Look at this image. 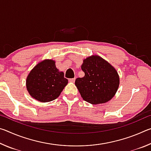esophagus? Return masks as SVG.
<instances>
[{"instance_id":"esophagus-1","label":"esophagus","mask_w":151,"mask_h":151,"mask_svg":"<svg viewBox=\"0 0 151 151\" xmlns=\"http://www.w3.org/2000/svg\"><path fill=\"white\" fill-rule=\"evenodd\" d=\"M68 81H69V82H70V83H74V82H75V78H70Z\"/></svg>"}]
</instances>
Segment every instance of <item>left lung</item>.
Listing matches in <instances>:
<instances>
[{
	"label": "left lung",
	"instance_id": "obj_1",
	"mask_svg": "<svg viewBox=\"0 0 151 151\" xmlns=\"http://www.w3.org/2000/svg\"><path fill=\"white\" fill-rule=\"evenodd\" d=\"M81 69L85 76L77 78L75 85L83 100L92 104L105 103L118 90L120 78L116 70L98 55L83 60Z\"/></svg>",
	"mask_w": 151,
	"mask_h": 151
}]
</instances>
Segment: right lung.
Here are the masks:
<instances>
[{"label": "right lung", "instance_id": "1", "mask_svg": "<svg viewBox=\"0 0 151 151\" xmlns=\"http://www.w3.org/2000/svg\"><path fill=\"white\" fill-rule=\"evenodd\" d=\"M68 84L64 73L56 67L55 61L45 59L30 71L26 81L27 89L33 99L41 103L55 100Z\"/></svg>", "mask_w": 151, "mask_h": 151}]
</instances>
